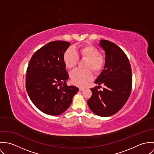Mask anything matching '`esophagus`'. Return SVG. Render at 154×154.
<instances>
[{
  "label": "esophagus",
  "mask_w": 154,
  "mask_h": 154,
  "mask_svg": "<svg viewBox=\"0 0 154 154\" xmlns=\"http://www.w3.org/2000/svg\"><path fill=\"white\" fill-rule=\"evenodd\" d=\"M79 90H80V91H83V90H85V88H83V87H80V88H79Z\"/></svg>",
  "instance_id": "obj_1"
}]
</instances>
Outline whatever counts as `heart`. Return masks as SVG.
Here are the masks:
<instances>
[{
    "label": "heart",
    "mask_w": 154,
    "mask_h": 154,
    "mask_svg": "<svg viewBox=\"0 0 154 154\" xmlns=\"http://www.w3.org/2000/svg\"><path fill=\"white\" fill-rule=\"evenodd\" d=\"M79 58L86 60L85 64L86 69H74L70 72V78L74 85H84L92 78L91 71L88 69L94 72L100 71L104 66V60L96 47L85 45L75 50L69 48L66 51L63 57L66 67L69 69H73L76 66Z\"/></svg>",
    "instance_id": "b5f03b06"
}]
</instances>
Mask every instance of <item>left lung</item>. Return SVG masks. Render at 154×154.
I'll return each mask as SVG.
<instances>
[{
  "label": "left lung",
  "instance_id": "1",
  "mask_svg": "<svg viewBox=\"0 0 154 154\" xmlns=\"http://www.w3.org/2000/svg\"><path fill=\"white\" fill-rule=\"evenodd\" d=\"M99 45L105 51V64L94 83L104 87L102 90L97 88L100 85L90 88L92 96L87 103L94 113L108 117L119 112L130 96L132 69L126 55L117 45L104 39Z\"/></svg>",
  "mask_w": 154,
  "mask_h": 154
}]
</instances>
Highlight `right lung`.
I'll return each mask as SVG.
<instances>
[{"label": "right lung", "instance_id": "add662e5", "mask_svg": "<svg viewBox=\"0 0 154 154\" xmlns=\"http://www.w3.org/2000/svg\"><path fill=\"white\" fill-rule=\"evenodd\" d=\"M70 44L63 41L48 43L35 52L26 70L28 96L39 110L49 115L64 112L79 90L66 83L69 76L63 57Z\"/></svg>", "mask_w": 154, "mask_h": 154}]
</instances>
